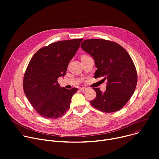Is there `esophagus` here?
<instances>
[{
    "label": "esophagus",
    "instance_id": "34e87169",
    "mask_svg": "<svg viewBox=\"0 0 159 159\" xmlns=\"http://www.w3.org/2000/svg\"><path fill=\"white\" fill-rule=\"evenodd\" d=\"M86 90H87V88H80V91L82 92H85Z\"/></svg>",
    "mask_w": 159,
    "mask_h": 159
}]
</instances>
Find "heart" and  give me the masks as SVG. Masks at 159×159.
<instances>
[{"mask_svg": "<svg viewBox=\"0 0 159 159\" xmlns=\"http://www.w3.org/2000/svg\"><path fill=\"white\" fill-rule=\"evenodd\" d=\"M87 56H86V55H84V56H82V57H87Z\"/></svg>", "mask_w": 159, "mask_h": 159, "instance_id": "heart-1", "label": "heart"}]
</instances>
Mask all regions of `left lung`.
I'll list each match as a JSON object with an SVG mask.
<instances>
[{"label": "left lung", "instance_id": "left-lung-1", "mask_svg": "<svg viewBox=\"0 0 159 159\" xmlns=\"http://www.w3.org/2000/svg\"><path fill=\"white\" fill-rule=\"evenodd\" d=\"M80 47L94 60V78L102 77L107 81L105 92L94 88L96 96L91 105L107 113L120 110L133 96L137 84V72L131 56L117 43L102 39L84 40Z\"/></svg>", "mask_w": 159, "mask_h": 159}]
</instances>
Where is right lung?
<instances>
[{"label": "right lung", "mask_w": 159, "mask_h": 159, "mask_svg": "<svg viewBox=\"0 0 159 159\" xmlns=\"http://www.w3.org/2000/svg\"><path fill=\"white\" fill-rule=\"evenodd\" d=\"M82 39L56 42L40 49L25 71L23 90L34 109L42 117L57 119L70 108L77 88H61L57 79L66 75L68 65Z\"/></svg>", "instance_id": "obj_1"}]
</instances>
